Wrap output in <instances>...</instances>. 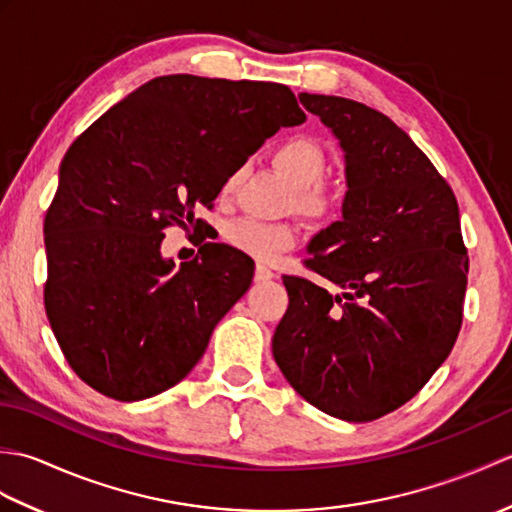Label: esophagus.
Instances as JSON below:
<instances>
[{"label": "esophagus", "mask_w": 512, "mask_h": 512, "mask_svg": "<svg viewBox=\"0 0 512 512\" xmlns=\"http://www.w3.org/2000/svg\"><path fill=\"white\" fill-rule=\"evenodd\" d=\"M273 277H275L273 270H270L264 264H257V268H255V281H268V279H273Z\"/></svg>", "instance_id": "esophagus-1"}]
</instances>
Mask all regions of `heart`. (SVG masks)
<instances>
[{"label":"heart","mask_w":512,"mask_h":512,"mask_svg":"<svg viewBox=\"0 0 512 512\" xmlns=\"http://www.w3.org/2000/svg\"><path fill=\"white\" fill-rule=\"evenodd\" d=\"M270 162L284 176L292 187V202L295 209L310 217V220H328V217L339 206V195L323 182L325 169H328V156L323 147L308 136H290L270 151ZM237 173L228 176L222 195H231L237 187ZM226 242L242 253L259 259V262H270L284 250L297 244L299 231L295 224H270L244 217L226 226Z\"/></svg>","instance_id":"obj_1"}]
</instances>
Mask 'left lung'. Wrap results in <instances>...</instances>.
Listing matches in <instances>:
<instances>
[{"instance_id": "obj_1", "label": "left lung", "mask_w": 512, "mask_h": 512, "mask_svg": "<svg viewBox=\"0 0 512 512\" xmlns=\"http://www.w3.org/2000/svg\"><path fill=\"white\" fill-rule=\"evenodd\" d=\"M299 101L345 154L343 220L312 237L306 259L343 295L284 275L273 356L310 405L369 422L416 396L458 339L469 273L458 200L385 114L341 96Z\"/></svg>"}]
</instances>
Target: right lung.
<instances>
[{
    "mask_svg": "<svg viewBox=\"0 0 512 512\" xmlns=\"http://www.w3.org/2000/svg\"><path fill=\"white\" fill-rule=\"evenodd\" d=\"M306 114L290 88L169 74L110 107L70 145L43 220V303L74 374L121 402L173 387L253 281L242 250L204 244L176 268L167 226L198 228L228 176Z\"/></svg>",
    "mask_w": 512,
    "mask_h": 512,
    "instance_id": "add662e5",
    "label": "right lung"
}]
</instances>
